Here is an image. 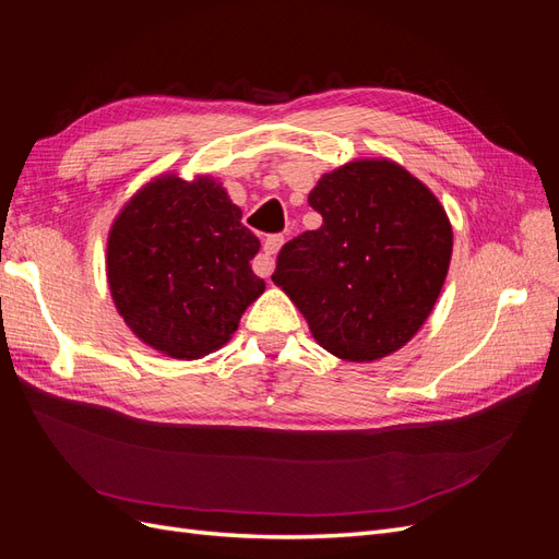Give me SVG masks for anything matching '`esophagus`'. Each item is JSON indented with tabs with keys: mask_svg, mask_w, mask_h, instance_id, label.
Here are the masks:
<instances>
[{
	"mask_svg": "<svg viewBox=\"0 0 559 559\" xmlns=\"http://www.w3.org/2000/svg\"><path fill=\"white\" fill-rule=\"evenodd\" d=\"M282 245H284L282 235H270V238L263 242V253L257 261H253V270H257V275H261V277L273 275L275 257H277V251L282 249Z\"/></svg>",
	"mask_w": 559,
	"mask_h": 559,
	"instance_id": "obj_1",
	"label": "esophagus"
}]
</instances>
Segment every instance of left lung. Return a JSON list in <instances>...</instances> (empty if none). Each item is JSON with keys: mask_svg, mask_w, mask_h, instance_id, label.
I'll use <instances>...</instances> for the list:
<instances>
[{"mask_svg": "<svg viewBox=\"0 0 559 559\" xmlns=\"http://www.w3.org/2000/svg\"><path fill=\"white\" fill-rule=\"evenodd\" d=\"M308 202L324 224L282 247L273 282L333 357L364 364L401 349L448 275L452 226L443 205L386 158L321 175Z\"/></svg>", "mask_w": 559, "mask_h": 559, "instance_id": "left-lung-1", "label": "left lung"}]
</instances>
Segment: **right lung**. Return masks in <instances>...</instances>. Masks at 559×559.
Here are the masks:
<instances>
[{
  "mask_svg": "<svg viewBox=\"0 0 559 559\" xmlns=\"http://www.w3.org/2000/svg\"><path fill=\"white\" fill-rule=\"evenodd\" d=\"M261 242L210 175H160L118 212L107 282L118 314L144 345L193 361L224 347L265 292L251 259Z\"/></svg>",
  "mask_w": 559,
  "mask_h": 559,
  "instance_id": "1",
  "label": "right lung"
}]
</instances>
